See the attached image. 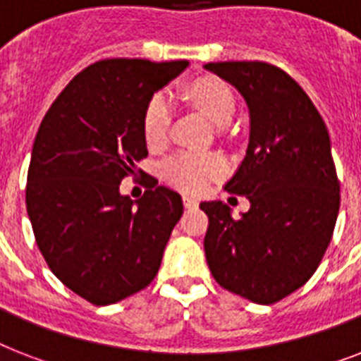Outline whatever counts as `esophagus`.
<instances>
[{
	"label": "esophagus",
	"mask_w": 361,
	"mask_h": 361,
	"mask_svg": "<svg viewBox=\"0 0 361 361\" xmlns=\"http://www.w3.org/2000/svg\"><path fill=\"white\" fill-rule=\"evenodd\" d=\"M183 206H185V208H197L198 206V200L195 197H191V195H183Z\"/></svg>",
	"instance_id": "1"
}]
</instances>
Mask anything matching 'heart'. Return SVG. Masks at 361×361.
<instances>
[{
    "mask_svg": "<svg viewBox=\"0 0 361 361\" xmlns=\"http://www.w3.org/2000/svg\"><path fill=\"white\" fill-rule=\"evenodd\" d=\"M192 101L200 106L204 114L215 125H226L234 116V93L219 78L206 76L192 82L189 87ZM172 109L166 93H155L146 104L144 118H142V130L144 138L149 146H159L166 140ZM225 170L223 159L217 155H195V153H178L166 159L161 164V174L170 185L183 189V191H202L209 181L219 178Z\"/></svg>",
    "mask_w": 361,
    "mask_h": 361,
    "instance_id": "1",
    "label": "heart"
}]
</instances>
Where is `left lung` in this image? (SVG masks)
I'll return each instance as SVG.
<instances>
[{"label": "left lung", "mask_w": 361, "mask_h": 361, "mask_svg": "<svg viewBox=\"0 0 361 361\" xmlns=\"http://www.w3.org/2000/svg\"><path fill=\"white\" fill-rule=\"evenodd\" d=\"M236 87L249 109V146L225 189L249 198L232 217L221 200L202 202L209 219L204 251L223 288L269 305L303 286L330 245L339 180L330 135L294 78L264 61L206 63Z\"/></svg>", "instance_id": "left-lung-1"}]
</instances>
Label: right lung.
<instances>
[{
  "instance_id": "1",
  "label": "right lung",
  "mask_w": 361,
  "mask_h": 361,
  "mask_svg": "<svg viewBox=\"0 0 361 361\" xmlns=\"http://www.w3.org/2000/svg\"><path fill=\"white\" fill-rule=\"evenodd\" d=\"M187 65L97 61L67 84L37 130L25 185L37 245L52 274L93 305L152 283L183 214L181 197L166 187L152 183L130 200L120 183L147 157V101Z\"/></svg>"
}]
</instances>
